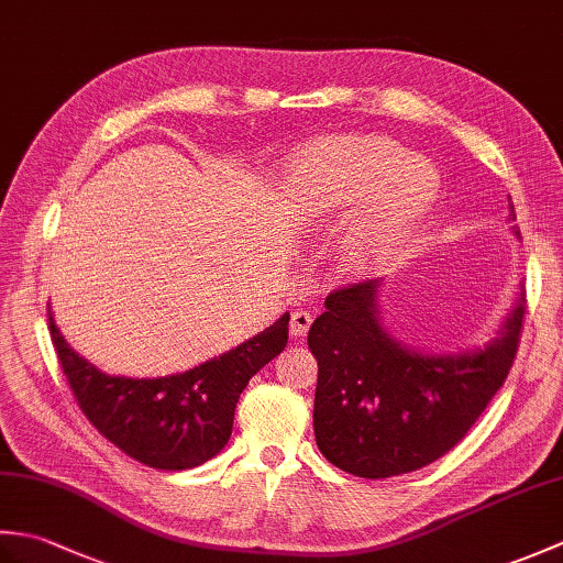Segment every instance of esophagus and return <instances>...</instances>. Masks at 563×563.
<instances>
[{"label":"esophagus","instance_id":"obj_1","mask_svg":"<svg viewBox=\"0 0 563 563\" xmlns=\"http://www.w3.org/2000/svg\"><path fill=\"white\" fill-rule=\"evenodd\" d=\"M309 327H312V314L309 312H292V319H290V333L295 339H305Z\"/></svg>","mask_w":563,"mask_h":563}]
</instances>
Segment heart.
Masks as SVG:
<instances>
[{
	"label": "heart",
	"instance_id": "obj_1",
	"mask_svg": "<svg viewBox=\"0 0 563 563\" xmlns=\"http://www.w3.org/2000/svg\"><path fill=\"white\" fill-rule=\"evenodd\" d=\"M297 176L324 208L349 206L369 194L341 246L351 271L373 268L397 254L438 196L433 166L379 135L319 142L305 152Z\"/></svg>",
	"mask_w": 563,
	"mask_h": 563
}]
</instances>
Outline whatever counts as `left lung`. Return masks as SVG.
Listing matches in <instances>:
<instances>
[{
  "label": "left lung",
  "mask_w": 563,
  "mask_h": 563,
  "mask_svg": "<svg viewBox=\"0 0 563 563\" xmlns=\"http://www.w3.org/2000/svg\"><path fill=\"white\" fill-rule=\"evenodd\" d=\"M512 234L520 236L518 227ZM382 285L375 278L331 292L307 336L319 363L317 445L331 464L363 479L421 470L470 433L504 387L525 317L520 295L484 349L418 351L382 324Z\"/></svg>",
  "instance_id": "obj_1"
}]
</instances>
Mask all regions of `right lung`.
I'll return each mask as SVG.
<instances>
[{
    "label": "right lung",
    "instance_id": "add662e5",
    "mask_svg": "<svg viewBox=\"0 0 563 563\" xmlns=\"http://www.w3.org/2000/svg\"><path fill=\"white\" fill-rule=\"evenodd\" d=\"M285 312L236 349L166 377L106 375L81 357L47 307V329L71 394L99 433L152 470L181 472L212 460L232 435L239 394L288 345Z\"/></svg>",
    "mask_w": 563,
    "mask_h": 563
}]
</instances>
